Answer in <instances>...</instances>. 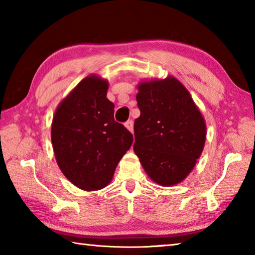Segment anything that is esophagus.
<instances>
[{
	"label": "esophagus",
	"mask_w": 255,
	"mask_h": 255,
	"mask_svg": "<svg viewBox=\"0 0 255 255\" xmlns=\"http://www.w3.org/2000/svg\"><path fill=\"white\" fill-rule=\"evenodd\" d=\"M125 126H126V128L130 132L133 131V123H132V121H128V122L125 123Z\"/></svg>",
	"instance_id": "esophagus-1"
}]
</instances>
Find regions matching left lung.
I'll return each mask as SVG.
<instances>
[{
    "label": "left lung",
    "instance_id": "8db88e82",
    "mask_svg": "<svg viewBox=\"0 0 255 255\" xmlns=\"http://www.w3.org/2000/svg\"><path fill=\"white\" fill-rule=\"evenodd\" d=\"M138 90L134 153L155 183L174 185L189 174L204 149V118L174 78L140 83Z\"/></svg>",
    "mask_w": 255,
    "mask_h": 255
}]
</instances>
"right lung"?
<instances>
[{"label": "right lung", "instance_id": "obj_1", "mask_svg": "<svg viewBox=\"0 0 255 255\" xmlns=\"http://www.w3.org/2000/svg\"><path fill=\"white\" fill-rule=\"evenodd\" d=\"M108 83L85 78L58 106L51 127L56 160L68 180L84 191L112 181L117 163L133 141L131 132L114 119Z\"/></svg>", "mask_w": 255, "mask_h": 255}]
</instances>
